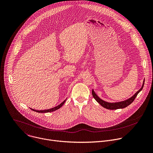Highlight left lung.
Instances as JSON below:
<instances>
[{"mask_svg": "<svg viewBox=\"0 0 153 153\" xmlns=\"http://www.w3.org/2000/svg\"><path fill=\"white\" fill-rule=\"evenodd\" d=\"M144 82H145V79L143 81V83L142 85V87L140 88V89H139L132 97H131L130 98L124 100V101H119V102H115V103H109V102H107V101L101 99L97 95V94L94 92V89H92V94L93 97L94 98V99L97 101V102L102 107L107 109H110V110H115V109H123L126 108L127 106H128V105H130L133 101H134V100L135 99V98L136 97V96L137 95V94L142 91L143 85H144Z\"/></svg>", "mask_w": 153, "mask_h": 153, "instance_id": "8db88e82", "label": "left lung"}]
</instances>
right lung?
<instances>
[{
  "label": "right lung",
  "mask_w": 153,
  "mask_h": 153,
  "mask_svg": "<svg viewBox=\"0 0 153 153\" xmlns=\"http://www.w3.org/2000/svg\"><path fill=\"white\" fill-rule=\"evenodd\" d=\"M66 100H67V98L64 101H62V102L60 104V105H59L58 106H56V107H54V108H51V109H46V110H41V111H37V110H35V109H31V110H32L33 111H35V112H38V113H47V112H53V111H56V110H58V109H60L62 106V105L64 104V103L66 101Z\"/></svg>",
  "instance_id": "obj_1"
}]
</instances>
